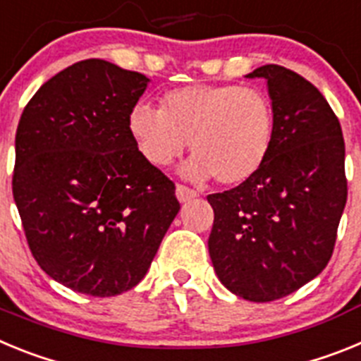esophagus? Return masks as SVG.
<instances>
[{"mask_svg":"<svg viewBox=\"0 0 361 361\" xmlns=\"http://www.w3.org/2000/svg\"><path fill=\"white\" fill-rule=\"evenodd\" d=\"M175 191H177V199L180 200V202H190V200H193L199 195L195 190H191V188L184 186V184H177Z\"/></svg>","mask_w":361,"mask_h":361,"instance_id":"1","label":"esophagus"}]
</instances>
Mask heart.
<instances>
[{
	"label": "heart",
	"mask_w": 361,
	"mask_h": 361,
	"mask_svg": "<svg viewBox=\"0 0 361 361\" xmlns=\"http://www.w3.org/2000/svg\"><path fill=\"white\" fill-rule=\"evenodd\" d=\"M276 116L269 95L257 86L190 85L166 92L161 110L135 104L128 132L142 157L170 164L186 149L195 157L188 173L224 186L247 183L267 162Z\"/></svg>",
	"instance_id": "b5f03b06"
}]
</instances>
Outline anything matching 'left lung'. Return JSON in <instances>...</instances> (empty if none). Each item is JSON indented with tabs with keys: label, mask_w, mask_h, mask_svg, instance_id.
I'll return each instance as SVG.
<instances>
[{
	"label": "left lung",
	"mask_w": 361,
	"mask_h": 361,
	"mask_svg": "<svg viewBox=\"0 0 361 361\" xmlns=\"http://www.w3.org/2000/svg\"><path fill=\"white\" fill-rule=\"evenodd\" d=\"M267 79L275 106L273 149L264 168L208 195L215 220L208 247L216 276L250 302H273L320 275L347 202L342 126L317 86L280 65Z\"/></svg>",
	"instance_id": "obj_1"
}]
</instances>
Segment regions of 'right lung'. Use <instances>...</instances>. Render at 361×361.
I'll return each instance as SVG.
<instances>
[{
	"label": "right lung",
	"instance_id": "right-lung-1",
	"mask_svg": "<svg viewBox=\"0 0 361 361\" xmlns=\"http://www.w3.org/2000/svg\"><path fill=\"white\" fill-rule=\"evenodd\" d=\"M148 78L103 59L56 73L25 106L12 193L32 257L90 296L135 288L180 209L128 132Z\"/></svg>",
	"mask_w": 361,
	"mask_h": 361
}]
</instances>
